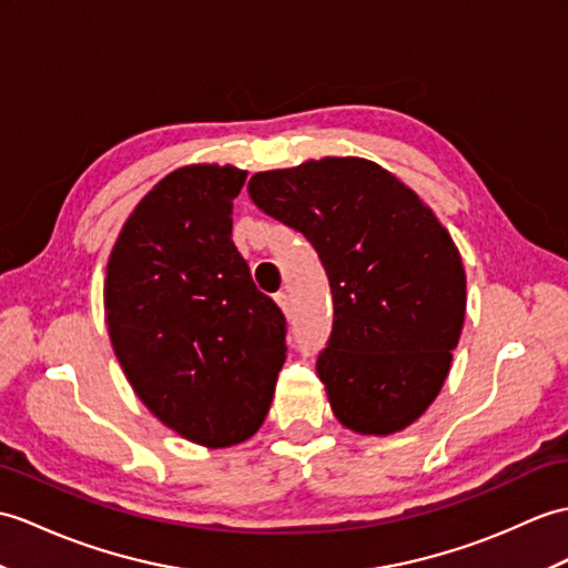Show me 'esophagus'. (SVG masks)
Listing matches in <instances>:
<instances>
[{"label": "esophagus", "instance_id": "obj_1", "mask_svg": "<svg viewBox=\"0 0 568 568\" xmlns=\"http://www.w3.org/2000/svg\"><path fill=\"white\" fill-rule=\"evenodd\" d=\"M275 305H278L283 310V314H290V297L285 293H278L275 295Z\"/></svg>", "mask_w": 568, "mask_h": 568}]
</instances>
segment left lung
I'll return each instance as SVG.
<instances>
[{"instance_id": "left-lung-1", "label": "left lung", "mask_w": 568, "mask_h": 568, "mask_svg": "<svg viewBox=\"0 0 568 568\" xmlns=\"http://www.w3.org/2000/svg\"><path fill=\"white\" fill-rule=\"evenodd\" d=\"M248 195L305 234L326 268L334 332L316 375L334 416L361 435L412 426L440 394L465 324L467 275L450 232L363 156L258 171Z\"/></svg>"}]
</instances>
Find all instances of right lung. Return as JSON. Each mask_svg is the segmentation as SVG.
Returning a JSON list of instances; mask_svg holds the SVG:
<instances>
[{
	"mask_svg": "<svg viewBox=\"0 0 568 568\" xmlns=\"http://www.w3.org/2000/svg\"><path fill=\"white\" fill-rule=\"evenodd\" d=\"M244 181L232 164L171 171L130 213L105 266V326L130 387L203 447L261 428L287 351L283 312L232 242Z\"/></svg>",
	"mask_w": 568,
	"mask_h": 568,
	"instance_id": "obj_1",
	"label": "right lung"
}]
</instances>
